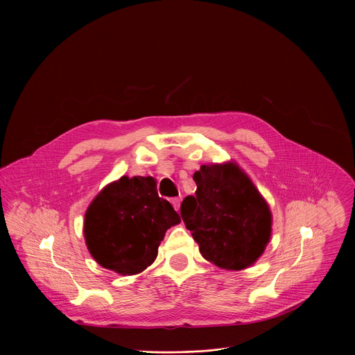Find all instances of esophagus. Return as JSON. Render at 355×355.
<instances>
[{"instance_id":"1","label":"esophagus","mask_w":355,"mask_h":355,"mask_svg":"<svg viewBox=\"0 0 355 355\" xmlns=\"http://www.w3.org/2000/svg\"><path fill=\"white\" fill-rule=\"evenodd\" d=\"M171 205L174 207L175 211H180V205H181V199L180 198H173L171 199Z\"/></svg>"}]
</instances>
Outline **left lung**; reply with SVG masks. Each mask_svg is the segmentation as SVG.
Here are the masks:
<instances>
[{
  "label": "left lung",
  "mask_w": 355,
  "mask_h": 355,
  "mask_svg": "<svg viewBox=\"0 0 355 355\" xmlns=\"http://www.w3.org/2000/svg\"><path fill=\"white\" fill-rule=\"evenodd\" d=\"M195 196L181 204V218L202 257L216 267H251L271 239L272 215L264 196L237 163H212L195 171Z\"/></svg>",
  "instance_id": "obj_1"
}]
</instances>
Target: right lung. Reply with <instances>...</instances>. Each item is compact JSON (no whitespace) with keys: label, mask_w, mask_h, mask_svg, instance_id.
Returning <instances> with one entry per match:
<instances>
[{"label":"right lung","mask_w":355,"mask_h":355,"mask_svg":"<svg viewBox=\"0 0 355 355\" xmlns=\"http://www.w3.org/2000/svg\"><path fill=\"white\" fill-rule=\"evenodd\" d=\"M181 222L157 193L153 177H121L105 185L85 211L84 239L92 259L121 275L155 263L167 229Z\"/></svg>","instance_id":"add662e5"}]
</instances>
